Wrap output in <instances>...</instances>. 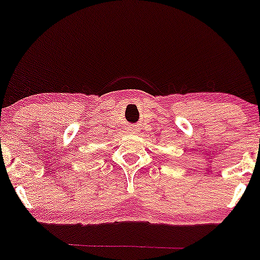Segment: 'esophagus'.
<instances>
[{
	"label": "esophagus",
	"instance_id": "1",
	"mask_svg": "<svg viewBox=\"0 0 260 260\" xmlns=\"http://www.w3.org/2000/svg\"><path fill=\"white\" fill-rule=\"evenodd\" d=\"M128 131H129L131 133H137V131H138V129H137L136 127H129V129H128Z\"/></svg>",
	"mask_w": 260,
	"mask_h": 260
}]
</instances>
